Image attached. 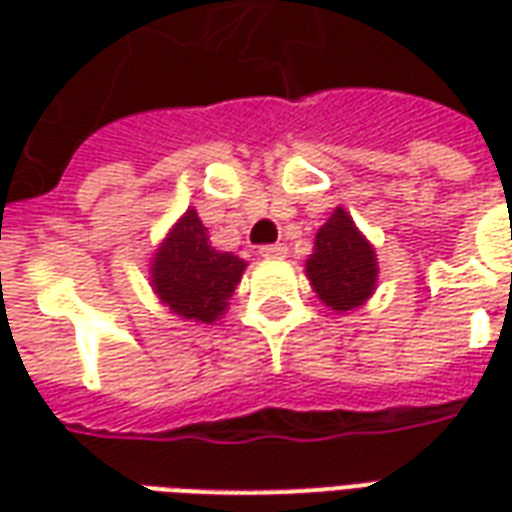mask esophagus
<instances>
[{
  "label": "esophagus",
  "instance_id": "esophagus-1",
  "mask_svg": "<svg viewBox=\"0 0 512 512\" xmlns=\"http://www.w3.org/2000/svg\"><path fill=\"white\" fill-rule=\"evenodd\" d=\"M285 255H288V246L285 244L260 246V257H266V260H282Z\"/></svg>",
  "mask_w": 512,
  "mask_h": 512
}]
</instances>
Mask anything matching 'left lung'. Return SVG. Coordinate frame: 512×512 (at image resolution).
Masks as SVG:
<instances>
[{
	"mask_svg": "<svg viewBox=\"0 0 512 512\" xmlns=\"http://www.w3.org/2000/svg\"><path fill=\"white\" fill-rule=\"evenodd\" d=\"M307 279L318 299L334 312L362 307L378 279L376 249L351 219L345 208H334L318 235L315 249L307 257Z\"/></svg>",
	"mask_w": 512,
	"mask_h": 512,
	"instance_id": "obj_1",
	"label": "left lung"
}]
</instances>
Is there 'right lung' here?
<instances>
[{
	"label": "right lung",
	"instance_id": "right-lung-1",
	"mask_svg": "<svg viewBox=\"0 0 512 512\" xmlns=\"http://www.w3.org/2000/svg\"><path fill=\"white\" fill-rule=\"evenodd\" d=\"M194 208L180 216L153 255L150 282L169 312L194 323H213L227 310L246 263L219 252Z\"/></svg>",
	"mask_w": 512,
	"mask_h": 512
}]
</instances>
